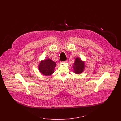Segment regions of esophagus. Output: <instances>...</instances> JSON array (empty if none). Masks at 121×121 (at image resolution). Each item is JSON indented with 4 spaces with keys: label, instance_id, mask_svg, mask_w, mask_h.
Returning a JSON list of instances; mask_svg holds the SVG:
<instances>
[{
    "label": "esophagus",
    "instance_id": "34e87169",
    "mask_svg": "<svg viewBox=\"0 0 121 121\" xmlns=\"http://www.w3.org/2000/svg\"><path fill=\"white\" fill-rule=\"evenodd\" d=\"M67 61H61V63H65Z\"/></svg>",
    "mask_w": 121,
    "mask_h": 121
}]
</instances>
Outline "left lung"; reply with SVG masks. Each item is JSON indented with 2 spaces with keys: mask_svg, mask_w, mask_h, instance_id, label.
<instances>
[{
  "mask_svg": "<svg viewBox=\"0 0 121 121\" xmlns=\"http://www.w3.org/2000/svg\"><path fill=\"white\" fill-rule=\"evenodd\" d=\"M73 67L75 73L80 74L84 70V63L79 58H76Z\"/></svg>",
  "mask_w": 121,
  "mask_h": 121,
  "instance_id": "1",
  "label": "left lung"
}]
</instances>
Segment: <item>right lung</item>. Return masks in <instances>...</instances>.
Segmentation results:
<instances>
[{
    "mask_svg": "<svg viewBox=\"0 0 121 121\" xmlns=\"http://www.w3.org/2000/svg\"><path fill=\"white\" fill-rule=\"evenodd\" d=\"M56 63L50 59L42 61L39 65V70L41 73L45 76H50L54 72Z\"/></svg>",
    "mask_w": 121,
    "mask_h": 121,
    "instance_id": "obj_1",
    "label": "right lung"
}]
</instances>
